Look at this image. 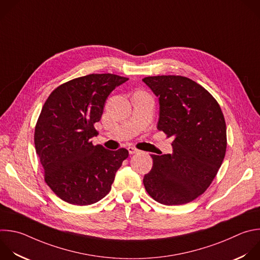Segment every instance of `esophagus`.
I'll list each match as a JSON object with an SVG mask.
<instances>
[{
	"label": "esophagus",
	"instance_id": "esophagus-1",
	"mask_svg": "<svg viewBox=\"0 0 260 260\" xmlns=\"http://www.w3.org/2000/svg\"><path fill=\"white\" fill-rule=\"evenodd\" d=\"M127 150H128V153L129 154H135V153H137L139 150L138 149H136V148H134V147H127Z\"/></svg>",
	"mask_w": 260,
	"mask_h": 260
}]
</instances>
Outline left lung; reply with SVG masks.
I'll list each match as a JSON object with an SVG mask.
<instances>
[{
	"instance_id": "1",
	"label": "left lung",
	"mask_w": 260,
	"mask_h": 260,
	"mask_svg": "<svg viewBox=\"0 0 260 260\" xmlns=\"http://www.w3.org/2000/svg\"><path fill=\"white\" fill-rule=\"evenodd\" d=\"M143 81L159 99L157 128L174 137L172 153L152 154L143 183L164 205L186 204L210 186L223 161L226 126L217 101L202 85L181 75H157Z\"/></svg>"
}]
</instances>
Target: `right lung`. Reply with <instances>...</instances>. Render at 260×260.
<instances>
[{"label":"right lung","mask_w":260,"mask_h":260,"mask_svg":"<svg viewBox=\"0 0 260 260\" xmlns=\"http://www.w3.org/2000/svg\"><path fill=\"white\" fill-rule=\"evenodd\" d=\"M128 78L111 74H89L56 88L45 102L35 128L37 154L45 182L63 201L90 205L111 190L115 174L128 151L93 145L106 99Z\"/></svg>","instance_id":"1"}]
</instances>
